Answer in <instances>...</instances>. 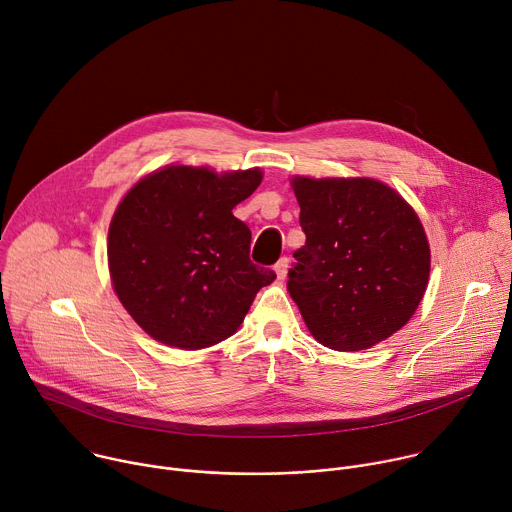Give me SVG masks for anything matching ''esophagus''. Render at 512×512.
Wrapping results in <instances>:
<instances>
[{"instance_id": "obj_1", "label": "esophagus", "mask_w": 512, "mask_h": 512, "mask_svg": "<svg viewBox=\"0 0 512 512\" xmlns=\"http://www.w3.org/2000/svg\"><path fill=\"white\" fill-rule=\"evenodd\" d=\"M287 269H289V257H281L277 263H275V273L279 279H283L287 275Z\"/></svg>"}]
</instances>
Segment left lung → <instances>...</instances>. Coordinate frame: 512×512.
I'll return each instance as SVG.
<instances>
[{"label":"left lung","instance_id":"obj_1","mask_svg":"<svg viewBox=\"0 0 512 512\" xmlns=\"http://www.w3.org/2000/svg\"><path fill=\"white\" fill-rule=\"evenodd\" d=\"M306 245L287 289L314 338L364 350L403 328L429 277V245L413 208L369 180L296 178Z\"/></svg>","mask_w":512,"mask_h":512}]
</instances>
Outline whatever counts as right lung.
<instances>
[{
  "label": "right lung",
  "mask_w": 512,
  "mask_h": 512,
  "mask_svg": "<svg viewBox=\"0 0 512 512\" xmlns=\"http://www.w3.org/2000/svg\"><path fill=\"white\" fill-rule=\"evenodd\" d=\"M261 172L218 176L170 166L137 182L109 227V269L131 318L156 340L196 350L237 332L273 269L249 259L251 231L233 214Z\"/></svg>",
  "instance_id": "right-lung-1"
}]
</instances>
